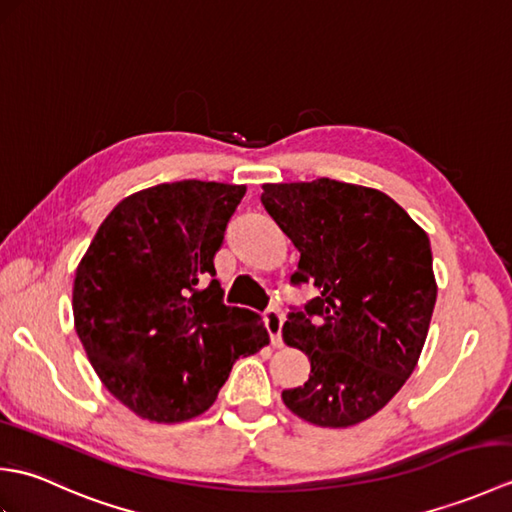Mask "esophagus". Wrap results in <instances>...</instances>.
Here are the masks:
<instances>
[{"label":"esophagus","instance_id":"obj_1","mask_svg":"<svg viewBox=\"0 0 512 512\" xmlns=\"http://www.w3.org/2000/svg\"><path fill=\"white\" fill-rule=\"evenodd\" d=\"M266 328L270 332V341H273L275 347H281L284 345V341H281V328H284V312H281L279 308H268L266 314Z\"/></svg>","mask_w":512,"mask_h":512}]
</instances>
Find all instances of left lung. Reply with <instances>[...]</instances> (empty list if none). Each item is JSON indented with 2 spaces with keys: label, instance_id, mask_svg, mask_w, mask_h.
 Segmentation results:
<instances>
[{
  "label": "left lung",
  "instance_id": "obj_1",
  "mask_svg": "<svg viewBox=\"0 0 512 512\" xmlns=\"http://www.w3.org/2000/svg\"><path fill=\"white\" fill-rule=\"evenodd\" d=\"M262 204L301 253L292 284L321 290L284 323V341L310 358L284 405L317 427L372 418L427 341L438 297L427 233L383 191L330 178L264 184Z\"/></svg>",
  "mask_w": 512,
  "mask_h": 512
}]
</instances>
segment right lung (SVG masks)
Instances as JSON below:
<instances>
[{"label": "right lung", "instance_id": "add662e5", "mask_svg": "<svg viewBox=\"0 0 512 512\" xmlns=\"http://www.w3.org/2000/svg\"><path fill=\"white\" fill-rule=\"evenodd\" d=\"M244 184L182 180L118 202L76 268L74 328L96 376L149 422L209 409L237 358L268 345L259 314L224 306L213 257Z\"/></svg>", "mask_w": 512, "mask_h": 512}]
</instances>
